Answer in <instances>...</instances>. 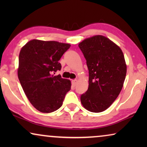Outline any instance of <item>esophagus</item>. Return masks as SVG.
I'll use <instances>...</instances> for the list:
<instances>
[{"mask_svg":"<svg viewBox=\"0 0 147 147\" xmlns=\"http://www.w3.org/2000/svg\"><path fill=\"white\" fill-rule=\"evenodd\" d=\"M77 82H78V80H73L71 81V84H72V86H76V84H77Z\"/></svg>","mask_w":147,"mask_h":147,"instance_id":"esophagus-1","label":"esophagus"}]
</instances>
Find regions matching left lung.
Instances as JSON below:
<instances>
[{"label":"left lung","instance_id":"left-lung-1","mask_svg":"<svg viewBox=\"0 0 147 147\" xmlns=\"http://www.w3.org/2000/svg\"><path fill=\"white\" fill-rule=\"evenodd\" d=\"M89 71V86L82 94V104L88 111L101 112L119 95L126 74L124 54L118 46L102 35L79 43Z\"/></svg>","mask_w":147,"mask_h":147}]
</instances>
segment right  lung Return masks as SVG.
<instances>
[{
    "label": "right lung",
    "mask_w": 147,
    "mask_h": 147,
    "mask_svg": "<svg viewBox=\"0 0 147 147\" xmlns=\"http://www.w3.org/2000/svg\"><path fill=\"white\" fill-rule=\"evenodd\" d=\"M69 44L33 39L21 48L18 78L25 95L39 112L50 113L61 107L71 82L54 74Z\"/></svg>",
    "instance_id": "obj_1"
}]
</instances>
